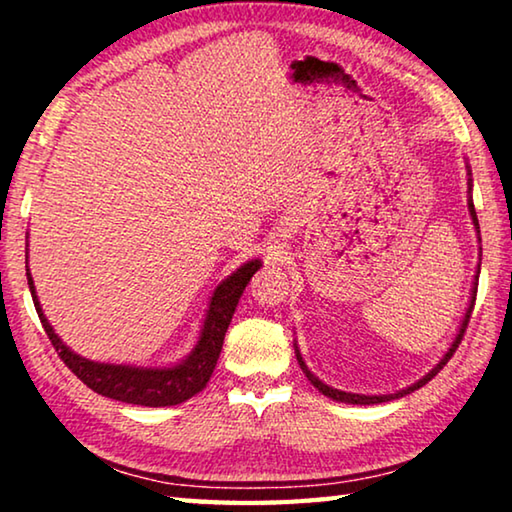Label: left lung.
Listing matches in <instances>:
<instances>
[{
	"instance_id": "1",
	"label": "left lung",
	"mask_w": 512,
	"mask_h": 512,
	"mask_svg": "<svg viewBox=\"0 0 512 512\" xmlns=\"http://www.w3.org/2000/svg\"><path fill=\"white\" fill-rule=\"evenodd\" d=\"M465 169H467V210H470V216H472V223H474V230H476V239L481 241V237H479V219H476V210H474V203H472V169H470V164H467V162H465ZM479 250H481V248H479ZM479 273H481V255H479V264H476V275H474V282H472L470 300H467V309H465V314H463L461 325H458V332H456V336H454V341L449 343L447 352L443 354V357H440V361L436 363V366H433V368L427 372V375H424V377H420L418 381H415V384L406 386V388H400V391H395V393H386V395H361V393L339 391V388L327 386L325 381H320V379L314 375V372L309 370V366L305 363V359H302V354H300V350H298V341H296V343H293V348H296V359H298V363H300L302 372H305V377L311 381V384H314V388H318V393H323L325 397H329V400H334V402H343V404H361V406H368V404H381V402L400 400V397L409 395V393H413V391H418V388H422L424 384H427V381H431L433 377L438 375L440 370H443L445 363H447L449 359H452V354L456 352L458 343H461L463 334H465V327H467V323H470V316H472V309H474V300H476V284H479Z\"/></svg>"
}]
</instances>
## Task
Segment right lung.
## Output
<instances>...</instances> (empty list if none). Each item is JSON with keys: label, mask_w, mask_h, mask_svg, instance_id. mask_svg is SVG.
I'll list each match as a JSON object with an SVG mask.
<instances>
[{"label": "right lung", "mask_w": 512, "mask_h": 512, "mask_svg": "<svg viewBox=\"0 0 512 512\" xmlns=\"http://www.w3.org/2000/svg\"><path fill=\"white\" fill-rule=\"evenodd\" d=\"M259 266H262V259H250V262L239 266L235 273L225 277L219 287L214 289L210 305H207L205 311L201 332H198L196 345L185 359L171 363V366H128V363H101L81 357V354H76L72 348H67L63 339L54 332V327H51L36 296V287H33L29 266L27 280L33 305H36L40 323L45 327L51 345L56 348L58 357L65 361V366L72 370L85 386L103 397H110V400H119L126 404L176 406L180 402H187L189 397H194L196 393H201L207 386V381H210L216 368V361H219L223 339L225 332H228L232 314H235L241 293L246 291L250 277L257 273Z\"/></svg>", "instance_id": "right-lung-1"}]
</instances>
